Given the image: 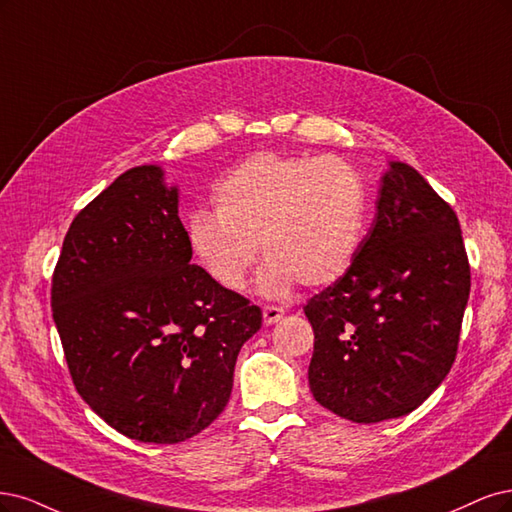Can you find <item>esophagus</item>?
Wrapping results in <instances>:
<instances>
[{
  "label": "esophagus",
  "mask_w": 512,
  "mask_h": 512,
  "mask_svg": "<svg viewBox=\"0 0 512 512\" xmlns=\"http://www.w3.org/2000/svg\"><path fill=\"white\" fill-rule=\"evenodd\" d=\"M283 317H285V310H283V308H278V306H263V323H266V325L278 323Z\"/></svg>",
  "instance_id": "34e87169"
}]
</instances>
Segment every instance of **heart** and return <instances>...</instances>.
<instances>
[{
	"instance_id": "obj_1",
	"label": "heart",
	"mask_w": 512,
	"mask_h": 512,
	"mask_svg": "<svg viewBox=\"0 0 512 512\" xmlns=\"http://www.w3.org/2000/svg\"><path fill=\"white\" fill-rule=\"evenodd\" d=\"M214 214L187 221L191 253L227 291H240L259 246V289L285 295L332 285L353 266L368 223V187L353 163L263 151L246 157L212 193Z\"/></svg>"
}]
</instances>
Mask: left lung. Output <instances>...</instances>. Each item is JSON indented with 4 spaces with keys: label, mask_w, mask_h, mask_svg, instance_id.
<instances>
[{
    "label": "left lung",
    "mask_w": 512,
    "mask_h": 512,
    "mask_svg": "<svg viewBox=\"0 0 512 512\" xmlns=\"http://www.w3.org/2000/svg\"><path fill=\"white\" fill-rule=\"evenodd\" d=\"M470 295L457 214L408 163H391L353 266L312 295L308 383L353 423L408 415L449 374Z\"/></svg>",
    "instance_id": "left-lung-1"
}]
</instances>
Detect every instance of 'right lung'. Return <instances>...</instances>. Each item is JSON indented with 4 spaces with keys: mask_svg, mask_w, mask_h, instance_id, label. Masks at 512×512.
Listing matches in <instances>:
<instances>
[{
    "mask_svg": "<svg viewBox=\"0 0 512 512\" xmlns=\"http://www.w3.org/2000/svg\"><path fill=\"white\" fill-rule=\"evenodd\" d=\"M53 319L80 398L140 442L176 444L217 419L261 308L191 263L178 193L157 166L121 174L65 234Z\"/></svg>",
    "mask_w": 512,
    "mask_h": 512,
    "instance_id": "1",
    "label": "right lung"
}]
</instances>
